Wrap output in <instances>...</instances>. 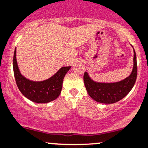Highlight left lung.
<instances>
[{
	"label": "left lung",
	"mask_w": 148,
	"mask_h": 148,
	"mask_svg": "<svg viewBox=\"0 0 148 148\" xmlns=\"http://www.w3.org/2000/svg\"><path fill=\"white\" fill-rule=\"evenodd\" d=\"M133 62L134 65L130 75L122 81L115 83L94 81L89 76L88 72H85L83 81L90 97L97 102L106 104L118 102L126 97L134 87L137 76L136 56L134 49Z\"/></svg>",
	"instance_id": "obj_1"
}]
</instances>
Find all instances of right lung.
<instances>
[{
	"label": "right lung",
	"instance_id": "right-lung-1",
	"mask_svg": "<svg viewBox=\"0 0 148 148\" xmlns=\"http://www.w3.org/2000/svg\"><path fill=\"white\" fill-rule=\"evenodd\" d=\"M16 54V49L14 50L13 69L16 85L21 93L36 103H47L56 99L61 92L64 77L72 67H62L56 74L44 81H31L21 73Z\"/></svg>",
	"mask_w": 148,
	"mask_h": 148
}]
</instances>
